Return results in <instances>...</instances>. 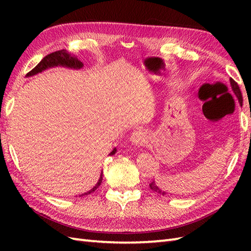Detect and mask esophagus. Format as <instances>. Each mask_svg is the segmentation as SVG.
<instances>
[{"mask_svg": "<svg viewBox=\"0 0 251 251\" xmlns=\"http://www.w3.org/2000/svg\"><path fill=\"white\" fill-rule=\"evenodd\" d=\"M130 141L132 145H135L137 147L145 146L148 142V136L146 134V131L142 129L135 130L130 136Z\"/></svg>", "mask_w": 251, "mask_h": 251, "instance_id": "34e87169", "label": "esophagus"}]
</instances>
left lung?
Masks as SVG:
<instances>
[{
    "label": "left lung",
    "mask_w": 251,
    "mask_h": 251,
    "mask_svg": "<svg viewBox=\"0 0 251 251\" xmlns=\"http://www.w3.org/2000/svg\"><path fill=\"white\" fill-rule=\"evenodd\" d=\"M230 82H231V86H232V90H233V93L235 94V96H236V98H237V100H238L239 104L242 105V103H243V96H242V93H241V89H239V87H238L237 83H236L235 81H234L233 78H231V79H230ZM150 188H151V190H152V191L156 192V193H158V194L166 195V192H165V191H163V190L159 189L158 186L156 185L155 181H153V182H151V183H150Z\"/></svg>",
    "instance_id": "1"
}]
</instances>
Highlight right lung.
<instances>
[{"label": "right lung", "mask_w": 251, "mask_h": 251, "mask_svg": "<svg viewBox=\"0 0 251 251\" xmlns=\"http://www.w3.org/2000/svg\"><path fill=\"white\" fill-rule=\"evenodd\" d=\"M57 66H62V67H67V68H71V69H81L84 65L77 59L76 57H74L71 54H69L66 50H61L54 51V52H51V54L45 56L43 59L40 61L39 65H37L34 69H32L29 73H26V76L35 75V74L44 71V70H46V69L57 67ZM115 152H116V149H113V151H112L109 155H113V154H115ZM101 182H102V172H101L100 178L98 180L97 184H96L92 190H89L88 192H86V193H84L79 196H84V195H88L90 193H93V192L97 190V188L101 184Z\"/></svg>", "instance_id": "1"}]
</instances>
